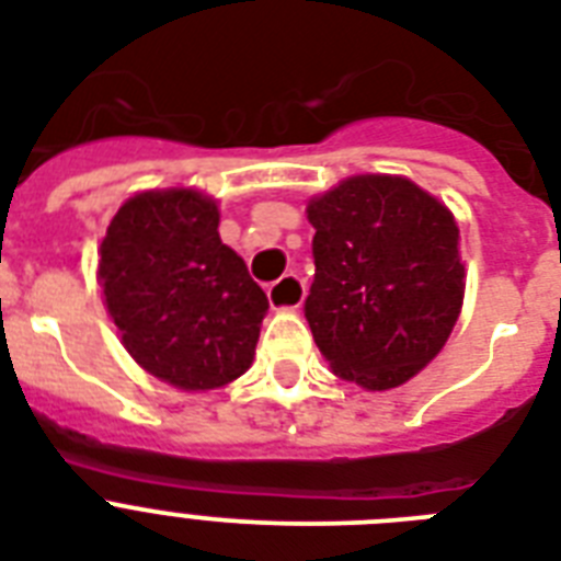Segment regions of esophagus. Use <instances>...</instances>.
<instances>
[{"instance_id": "esophagus-1", "label": "esophagus", "mask_w": 561, "mask_h": 561, "mask_svg": "<svg viewBox=\"0 0 561 561\" xmlns=\"http://www.w3.org/2000/svg\"><path fill=\"white\" fill-rule=\"evenodd\" d=\"M267 299H271L273 308H279V311H290V308L302 306V299H306V282L299 279L297 273H288V276H282L267 288Z\"/></svg>"}]
</instances>
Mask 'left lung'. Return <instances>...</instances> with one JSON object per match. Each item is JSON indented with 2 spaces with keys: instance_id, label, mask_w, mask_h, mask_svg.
<instances>
[{
  "instance_id": "left-lung-1",
  "label": "left lung",
  "mask_w": 561,
  "mask_h": 561,
  "mask_svg": "<svg viewBox=\"0 0 561 561\" xmlns=\"http://www.w3.org/2000/svg\"><path fill=\"white\" fill-rule=\"evenodd\" d=\"M314 282L306 320L346 381L390 390L436 358L462 306L460 229L404 178L343 180L308 203Z\"/></svg>"
}]
</instances>
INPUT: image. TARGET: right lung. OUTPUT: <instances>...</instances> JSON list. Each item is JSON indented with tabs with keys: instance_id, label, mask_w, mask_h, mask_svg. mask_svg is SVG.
<instances>
[{
	"instance_id": "right-lung-1",
	"label": "right lung",
	"mask_w": 561,
	"mask_h": 561,
	"mask_svg": "<svg viewBox=\"0 0 561 561\" xmlns=\"http://www.w3.org/2000/svg\"><path fill=\"white\" fill-rule=\"evenodd\" d=\"M192 188L136 194L110 220L99 282L125 350L180 390H215L253 364L267 294Z\"/></svg>"
}]
</instances>
